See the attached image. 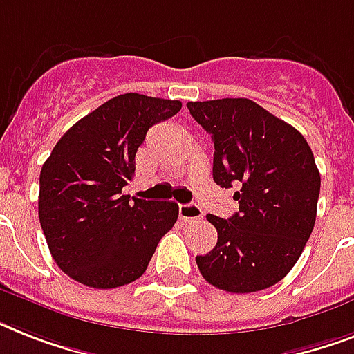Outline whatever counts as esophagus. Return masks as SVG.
<instances>
[{
  "instance_id": "obj_1",
  "label": "esophagus",
  "mask_w": 354,
  "mask_h": 354,
  "mask_svg": "<svg viewBox=\"0 0 354 354\" xmlns=\"http://www.w3.org/2000/svg\"><path fill=\"white\" fill-rule=\"evenodd\" d=\"M178 211H180V221L182 222H194L204 216V211L200 209L196 204H182Z\"/></svg>"
}]
</instances>
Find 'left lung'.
Listing matches in <instances>:
<instances>
[{
  "label": "left lung",
  "instance_id": "1",
  "mask_svg": "<svg viewBox=\"0 0 354 354\" xmlns=\"http://www.w3.org/2000/svg\"><path fill=\"white\" fill-rule=\"evenodd\" d=\"M187 108L215 143V183L239 187L235 215H207L218 241L196 255L200 274L233 294L264 290L290 272L313 233L322 185L313 150L296 128L250 99Z\"/></svg>",
  "mask_w": 354,
  "mask_h": 354
}]
</instances>
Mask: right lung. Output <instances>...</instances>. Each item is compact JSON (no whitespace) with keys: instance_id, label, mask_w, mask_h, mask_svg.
<instances>
[{"instance_id":"right-lung-1","label":"right lung","mask_w":354,"mask_h":354,"mask_svg":"<svg viewBox=\"0 0 354 354\" xmlns=\"http://www.w3.org/2000/svg\"><path fill=\"white\" fill-rule=\"evenodd\" d=\"M182 102L124 93L77 121L41 167L38 216L64 274L90 288L139 279L174 222L178 204L122 194L150 127Z\"/></svg>"}]
</instances>
